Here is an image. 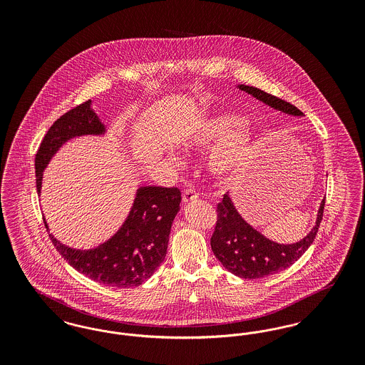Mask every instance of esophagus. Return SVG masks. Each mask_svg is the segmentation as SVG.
<instances>
[{"label": "esophagus", "mask_w": 365, "mask_h": 365, "mask_svg": "<svg viewBox=\"0 0 365 365\" xmlns=\"http://www.w3.org/2000/svg\"><path fill=\"white\" fill-rule=\"evenodd\" d=\"M182 200H183V202H185V204L192 202V201L198 200V192L195 190H192V189H187V190L183 191V197H182Z\"/></svg>", "instance_id": "obj_1"}]
</instances>
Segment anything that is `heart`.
<instances>
[{
  "label": "heart",
  "instance_id": "heart-1",
  "mask_svg": "<svg viewBox=\"0 0 365 365\" xmlns=\"http://www.w3.org/2000/svg\"><path fill=\"white\" fill-rule=\"evenodd\" d=\"M245 122L238 116L222 115L198 123L185 145L190 149H209L219 145L210 156V171L219 178H227L242 167L253 146V137L243 131Z\"/></svg>",
  "mask_w": 365,
  "mask_h": 365
}]
</instances>
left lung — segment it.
<instances>
[{"label":"left lung","instance_id":"8db88e82","mask_svg":"<svg viewBox=\"0 0 365 365\" xmlns=\"http://www.w3.org/2000/svg\"><path fill=\"white\" fill-rule=\"evenodd\" d=\"M238 87L264 104L289 115L302 116V112L294 105L257 87L245 85ZM324 204L326 198L320 204L316 226L302 241L293 245H280L267 240L257 230L249 226L237 212L228 194H225L222 202L217 204V220L210 238L213 255L231 274L240 278L260 279L274 275L294 264L312 245L323 219Z\"/></svg>","mask_w":365,"mask_h":365}]
</instances>
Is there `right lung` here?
I'll list each match as a JSON object with an SVG mask.
<instances>
[{
  "label": "right lung",
  "mask_w": 365,
  "mask_h": 365,
  "mask_svg": "<svg viewBox=\"0 0 365 365\" xmlns=\"http://www.w3.org/2000/svg\"><path fill=\"white\" fill-rule=\"evenodd\" d=\"M90 104L88 100L72 108L53 123L45 134L35 155L38 194L41 192L42 171L68 139L104 133V124ZM180 201L178 187H140L120 230L109 241L91 250L71 249L58 242L52 234L49 237L64 260L81 274L112 287H137L150 278L165 259L168 237ZM43 223L48 230L45 219Z\"/></svg>",
  "instance_id": "right-lung-1"
}]
</instances>
